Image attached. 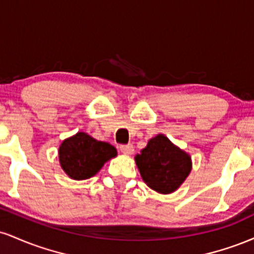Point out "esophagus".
<instances>
[{"label":"esophagus","mask_w":254,"mask_h":254,"mask_svg":"<svg viewBox=\"0 0 254 254\" xmlns=\"http://www.w3.org/2000/svg\"><path fill=\"white\" fill-rule=\"evenodd\" d=\"M119 149H121L122 153L125 154V155H130V154H132V151H133V145L131 143L122 144L121 147H119Z\"/></svg>","instance_id":"esophagus-1"}]
</instances>
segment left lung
Returning <instances> with one entry per match:
<instances>
[{"mask_svg":"<svg viewBox=\"0 0 254 254\" xmlns=\"http://www.w3.org/2000/svg\"><path fill=\"white\" fill-rule=\"evenodd\" d=\"M144 183L159 193H172L191 172V157L160 133L135 156Z\"/></svg>","mask_w":254,"mask_h":254,"instance_id":"8db88e82","label":"left lung"}]
</instances>
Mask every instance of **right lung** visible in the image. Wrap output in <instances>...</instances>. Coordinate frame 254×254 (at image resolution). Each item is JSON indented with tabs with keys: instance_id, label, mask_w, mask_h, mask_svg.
I'll list each match as a JSON object with an SVG mask.
<instances>
[{
	"instance_id": "1",
	"label": "right lung",
	"mask_w": 254,
	"mask_h": 254,
	"mask_svg": "<svg viewBox=\"0 0 254 254\" xmlns=\"http://www.w3.org/2000/svg\"><path fill=\"white\" fill-rule=\"evenodd\" d=\"M117 156V150L107 142H101L87 135H76L64 139L58 150L63 171L74 180H84L95 176L104 164Z\"/></svg>"
}]
</instances>
